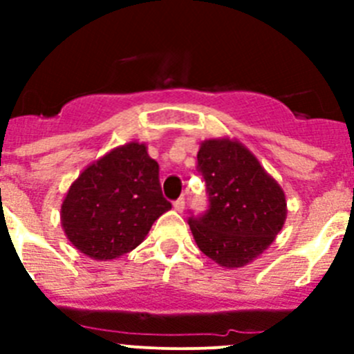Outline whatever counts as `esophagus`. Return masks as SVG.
I'll return each instance as SVG.
<instances>
[{
	"mask_svg": "<svg viewBox=\"0 0 354 354\" xmlns=\"http://www.w3.org/2000/svg\"><path fill=\"white\" fill-rule=\"evenodd\" d=\"M184 205H186L184 198H179V200H175V202H174V209L177 212H183L184 211Z\"/></svg>",
	"mask_w": 354,
	"mask_h": 354,
	"instance_id": "esophagus-1",
	"label": "esophagus"
}]
</instances>
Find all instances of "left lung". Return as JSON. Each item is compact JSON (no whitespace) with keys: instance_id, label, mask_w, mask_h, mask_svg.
Segmentation results:
<instances>
[{"instance_id":"1","label":"left lung","mask_w":354,"mask_h":354,"mask_svg":"<svg viewBox=\"0 0 354 354\" xmlns=\"http://www.w3.org/2000/svg\"><path fill=\"white\" fill-rule=\"evenodd\" d=\"M196 159L209 195L205 214L189 218L196 246L227 270L243 268L282 230L286 193L237 140H204Z\"/></svg>"}]
</instances>
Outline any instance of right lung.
<instances>
[{"instance_id": "1", "label": "right lung", "mask_w": 354, "mask_h": 354, "mask_svg": "<svg viewBox=\"0 0 354 354\" xmlns=\"http://www.w3.org/2000/svg\"><path fill=\"white\" fill-rule=\"evenodd\" d=\"M171 204L159 186V165L145 143L129 142L93 161L68 187L60 220L72 246L111 261L142 245Z\"/></svg>"}]
</instances>
